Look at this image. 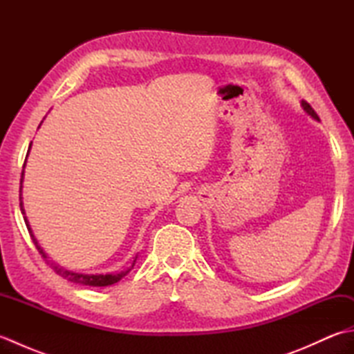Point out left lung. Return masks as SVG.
<instances>
[{
    "instance_id": "obj_1",
    "label": "left lung",
    "mask_w": 354,
    "mask_h": 354,
    "mask_svg": "<svg viewBox=\"0 0 354 354\" xmlns=\"http://www.w3.org/2000/svg\"><path fill=\"white\" fill-rule=\"evenodd\" d=\"M301 106H303V109H304V112H306L307 115H310L313 120H317V122H319V117L317 115V112H315V111L312 109V106H310L309 103L303 100V102H301Z\"/></svg>"
}]
</instances>
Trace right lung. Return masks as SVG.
<instances>
[{"instance_id": "1", "label": "right lung", "mask_w": 354, "mask_h": 354, "mask_svg": "<svg viewBox=\"0 0 354 354\" xmlns=\"http://www.w3.org/2000/svg\"><path fill=\"white\" fill-rule=\"evenodd\" d=\"M39 126H41V124H39ZM30 149H32V142H30V146H28L27 156H28V153H30ZM26 162H27V158H26ZM26 162H24V167H26ZM22 183H24V170H22V173H21V187H19V207H21V213L24 214V222H26V225H27V230H28V232H30V237H32L35 246L37 248V251H39V254L42 255V257H44L45 260H47V263H50V266L53 268V270H55L56 274H59L61 277L66 278V280H70V281H73V283L84 284V286H94V288H97V286H99V288H102V286H111V284H114V283L120 281V280H122V278L133 268L135 261H137V257L133 259L132 266H131L129 269L122 270V272H117V274H82V272H74V270L65 269L64 266L57 265L56 261H50V260H48V255L45 254V251L41 248L39 242H37V239L35 237L33 230H32V227H30V222H28L27 216H26L24 202H22Z\"/></svg>"}]
</instances>
